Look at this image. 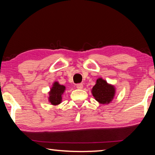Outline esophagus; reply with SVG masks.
<instances>
[{
    "mask_svg": "<svg viewBox=\"0 0 155 155\" xmlns=\"http://www.w3.org/2000/svg\"><path fill=\"white\" fill-rule=\"evenodd\" d=\"M77 89H79V90H81L83 87V85L82 83H78L77 84Z\"/></svg>",
    "mask_w": 155,
    "mask_h": 155,
    "instance_id": "esophagus-1",
    "label": "esophagus"
}]
</instances>
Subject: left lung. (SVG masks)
<instances>
[{"label": "left lung", "instance_id": "1", "mask_svg": "<svg viewBox=\"0 0 155 155\" xmlns=\"http://www.w3.org/2000/svg\"><path fill=\"white\" fill-rule=\"evenodd\" d=\"M93 96L96 101L101 104H109L114 99L115 94V88L114 85L107 83L102 78L97 79L96 85L91 90Z\"/></svg>", "mask_w": 155, "mask_h": 155}]
</instances>
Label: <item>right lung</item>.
<instances>
[{"mask_svg":"<svg viewBox=\"0 0 155 155\" xmlns=\"http://www.w3.org/2000/svg\"><path fill=\"white\" fill-rule=\"evenodd\" d=\"M65 90L64 85L55 81L52 85V87L49 91L48 101L52 105H58L62 101V95Z\"/></svg>","mask_w":155,"mask_h":155,"instance_id":"add662e5","label":"right lung"}]
</instances>
